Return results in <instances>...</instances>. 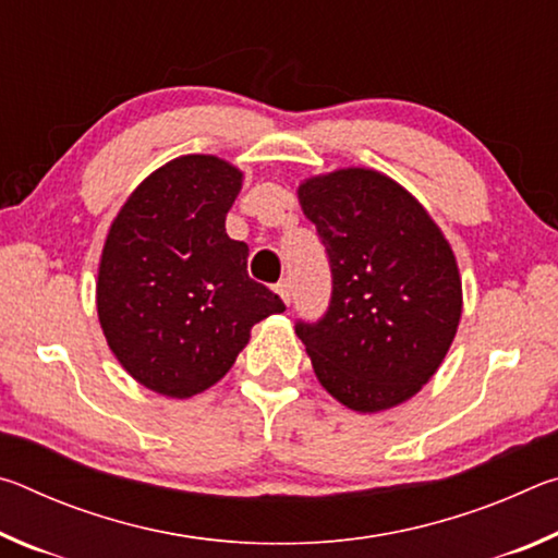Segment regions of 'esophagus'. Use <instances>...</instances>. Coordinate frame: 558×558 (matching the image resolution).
I'll list each match as a JSON object with an SVG mask.
<instances>
[{
  "mask_svg": "<svg viewBox=\"0 0 558 558\" xmlns=\"http://www.w3.org/2000/svg\"><path fill=\"white\" fill-rule=\"evenodd\" d=\"M276 292L282 298V302H286V305H290V280H288V278H282V280L278 282Z\"/></svg>",
  "mask_w": 558,
  "mask_h": 558,
  "instance_id": "esophagus-1",
  "label": "esophagus"
}]
</instances>
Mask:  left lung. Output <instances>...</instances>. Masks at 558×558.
Here are the masks:
<instances>
[{
	"label": "left lung",
	"mask_w": 558,
	"mask_h": 558,
	"mask_svg": "<svg viewBox=\"0 0 558 558\" xmlns=\"http://www.w3.org/2000/svg\"><path fill=\"white\" fill-rule=\"evenodd\" d=\"M300 206L317 226L332 298L317 323H300L319 384L359 413L399 405L438 372L458 332L456 256L428 211L364 167L310 177Z\"/></svg>",
	"instance_id": "1"
}]
</instances>
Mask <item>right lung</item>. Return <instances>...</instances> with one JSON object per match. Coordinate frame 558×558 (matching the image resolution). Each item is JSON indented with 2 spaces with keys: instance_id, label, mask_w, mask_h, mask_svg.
I'll list each match as a JSON object with an SVG mask.
<instances>
[{
  "instance_id": "add662e5",
  "label": "right lung",
  "mask_w": 558,
  "mask_h": 558,
  "mask_svg": "<svg viewBox=\"0 0 558 558\" xmlns=\"http://www.w3.org/2000/svg\"><path fill=\"white\" fill-rule=\"evenodd\" d=\"M241 182L214 155L177 157L130 194L102 245V335L132 379L169 399L223 379L251 327L286 310L248 278V245L226 233Z\"/></svg>"
}]
</instances>
